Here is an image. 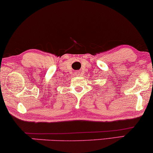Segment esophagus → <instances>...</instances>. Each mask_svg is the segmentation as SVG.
I'll return each instance as SVG.
<instances>
[{
	"label": "esophagus",
	"mask_w": 153,
	"mask_h": 153,
	"mask_svg": "<svg viewBox=\"0 0 153 153\" xmlns=\"http://www.w3.org/2000/svg\"><path fill=\"white\" fill-rule=\"evenodd\" d=\"M77 74H77V72H76V75H77Z\"/></svg>",
	"instance_id": "esophagus-1"
}]
</instances>
